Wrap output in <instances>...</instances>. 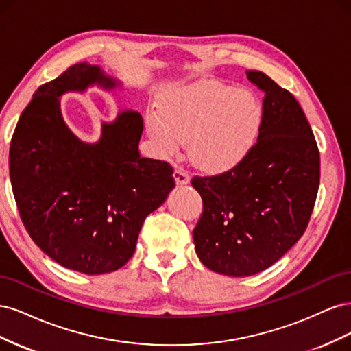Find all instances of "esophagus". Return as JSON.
<instances>
[{
	"instance_id": "obj_1",
	"label": "esophagus",
	"mask_w": 351,
	"mask_h": 351,
	"mask_svg": "<svg viewBox=\"0 0 351 351\" xmlns=\"http://www.w3.org/2000/svg\"><path fill=\"white\" fill-rule=\"evenodd\" d=\"M174 180H176V183L178 186H184L190 182V176L184 168L178 167V168H176V171H174Z\"/></svg>"
}]
</instances>
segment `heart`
<instances>
[{
    "instance_id": "obj_1",
    "label": "heart",
    "mask_w": 351,
    "mask_h": 351,
    "mask_svg": "<svg viewBox=\"0 0 351 351\" xmlns=\"http://www.w3.org/2000/svg\"><path fill=\"white\" fill-rule=\"evenodd\" d=\"M254 95L218 82L178 84L146 117L159 155L168 156L186 141L192 161L206 169L234 165L249 149L261 124Z\"/></svg>"
}]
</instances>
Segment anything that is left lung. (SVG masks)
<instances>
[{"label": "left lung", "mask_w": 351, "mask_h": 351, "mask_svg": "<svg viewBox=\"0 0 351 351\" xmlns=\"http://www.w3.org/2000/svg\"><path fill=\"white\" fill-rule=\"evenodd\" d=\"M246 74L265 93L256 143L228 171L192 178L204 202L193 230L196 253L206 268L230 277L269 268L299 241L321 177L300 104L265 73Z\"/></svg>", "instance_id": "8db88e82"}]
</instances>
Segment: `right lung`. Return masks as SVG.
Instances as JSON below:
<instances>
[{"instance_id":"1","label":"right lung","mask_w":351,"mask_h":351,"mask_svg":"<svg viewBox=\"0 0 351 351\" xmlns=\"http://www.w3.org/2000/svg\"><path fill=\"white\" fill-rule=\"evenodd\" d=\"M119 82L79 62L35 92L10 145V180L20 218L38 247L61 267L99 275L124 267L145 218L174 189L165 161L141 158L142 115L123 111L84 143L60 112V95Z\"/></svg>"}]
</instances>
